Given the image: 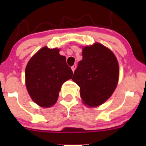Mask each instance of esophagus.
<instances>
[{
	"label": "esophagus",
	"mask_w": 146,
	"mask_h": 146,
	"mask_svg": "<svg viewBox=\"0 0 146 146\" xmlns=\"http://www.w3.org/2000/svg\"><path fill=\"white\" fill-rule=\"evenodd\" d=\"M76 67H77L76 64H74L73 66H71V69H72V71H73V72L75 71V68H76Z\"/></svg>",
	"instance_id": "obj_1"
}]
</instances>
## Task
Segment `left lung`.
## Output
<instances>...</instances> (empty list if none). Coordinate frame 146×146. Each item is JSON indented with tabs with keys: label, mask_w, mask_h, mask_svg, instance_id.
Here are the masks:
<instances>
[{
	"label": "left lung",
	"mask_w": 146,
	"mask_h": 146,
	"mask_svg": "<svg viewBox=\"0 0 146 146\" xmlns=\"http://www.w3.org/2000/svg\"><path fill=\"white\" fill-rule=\"evenodd\" d=\"M119 68L113 53L100 43L85 46L72 80L80 86L85 105L102 104L113 94L118 82Z\"/></svg>",
	"instance_id": "obj_1"
}]
</instances>
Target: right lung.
<instances>
[{
    "label": "right lung",
    "instance_id": "obj_1",
    "mask_svg": "<svg viewBox=\"0 0 146 146\" xmlns=\"http://www.w3.org/2000/svg\"><path fill=\"white\" fill-rule=\"evenodd\" d=\"M58 48L44 46L29 60L25 69L27 89L35 103L50 107L57 102L61 86L73 76L65 56Z\"/></svg>",
    "mask_w": 146,
    "mask_h": 146
}]
</instances>
